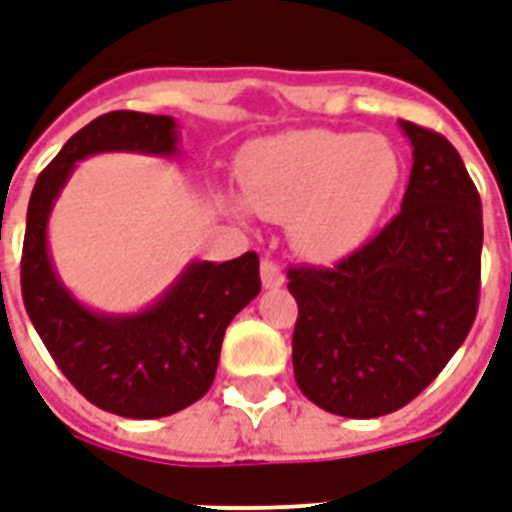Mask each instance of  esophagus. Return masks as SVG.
I'll use <instances>...</instances> for the list:
<instances>
[{
  "label": "esophagus",
  "mask_w": 512,
  "mask_h": 512,
  "mask_svg": "<svg viewBox=\"0 0 512 512\" xmlns=\"http://www.w3.org/2000/svg\"><path fill=\"white\" fill-rule=\"evenodd\" d=\"M260 276H263V287H268V290H276V287H282L284 284L282 265L276 263L273 257H263V263H260Z\"/></svg>",
  "instance_id": "1"
}]
</instances>
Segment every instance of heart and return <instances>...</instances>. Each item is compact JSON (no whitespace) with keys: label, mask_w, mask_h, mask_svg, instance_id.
I'll return each instance as SVG.
<instances>
[{"label":"heart","mask_w":512,"mask_h":512,"mask_svg":"<svg viewBox=\"0 0 512 512\" xmlns=\"http://www.w3.org/2000/svg\"><path fill=\"white\" fill-rule=\"evenodd\" d=\"M239 171L260 217L287 220L303 255L333 263L376 228L400 182V155L384 136L308 128L252 144Z\"/></svg>","instance_id":"obj_1"}]
</instances>
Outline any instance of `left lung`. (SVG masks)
Here are the masks:
<instances>
[{"mask_svg": "<svg viewBox=\"0 0 512 512\" xmlns=\"http://www.w3.org/2000/svg\"><path fill=\"white\" fill-rule=\"evenodd\" d=\"M413 169L400 214L333 268H290L292 368L319 408L376 419L427 389L481 295V195L446 136L400 120Z\"/></svg>", "mask_w": 512, "mask_h": 512, "instance_id": "left-lung-1", "label": "left lung"}]
</instances>
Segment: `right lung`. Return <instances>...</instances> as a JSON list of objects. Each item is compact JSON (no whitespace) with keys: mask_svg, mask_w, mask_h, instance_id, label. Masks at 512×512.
I'll return each instance as SVG.
<instances>
[{"mask_svg":"<svg viewBox=\"0 0 512 512\" xmlns=\"http://www.w3.org/2000/svg\"><path fill=\"white\" fill-rule=\"evenodd\" d=\"M147 152L171 158L177 123L169 115L117 109L96 117L61 147L37 177L26 212L21 257L23 306L72 386L101 411L161 419L209 392L230 319L260 292L255 252L195 260L150 308L109 317L72 298L48 255V217L74 163L96 152Z\"/></svg>","mask_w":512,"mask_h":512,"instance_id":"obj_1","label":"right lung"}]
</instances>
